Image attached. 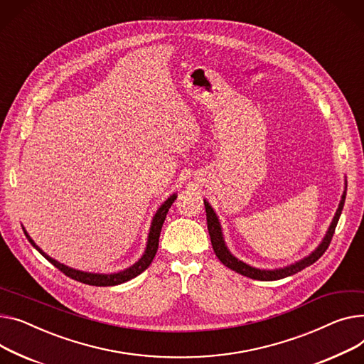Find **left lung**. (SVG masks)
Instances as JSON below:
<instances>
[{
	"label": "left lung",
	"instance_id": "8db88e82",
	"mask_svg": "<svg viewBox=\"0 0 364 364\" xmlns=\"http://www.w3.org/2000/svg\"><path fill=\"white\" fill-rule=\"evenodd\" d=\"M346 195H347V178H344V191H343L340 205H338V209H336V212H335V215L332 218V223H331L325 237L322 238V241L319 243V246L314 249L309 256H304L303 259H300V260H297V262H294L291 264H287V266H284V268H275V269L255 268V266L247 264L246 262L235 257L230 252V249L227 247L220 218H218V215L213 210V208L210 206V203L206 199H203L205 209H206L208 231H209V235H210V243H212L213 252L218 256V259H220L227 266V268L235 271L237 274H241V275H245L247 278H252V279L275 281V279H281V278H285V277H291V275L303 271L304 268H307V266H310L311 263L316 262L326 252V249H328V246L331 243V240H332L335 227L338 224V220H340V216H341V212H343V208H344V202H346Z\"/></svg>",
	"mask_w": 364,
	"mask_h": 364
}]
</instances>
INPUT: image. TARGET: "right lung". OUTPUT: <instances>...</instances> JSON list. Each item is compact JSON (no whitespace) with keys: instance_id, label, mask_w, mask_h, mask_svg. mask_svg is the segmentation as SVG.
Masks as SVG:
<instances>
[{"instance_id":"obj_1","label":"right lung","mask_w":364,"mask_h":364,"mask_svg":"<svg viewBox=\"0 0 364 364\" xmlns=\"http://www.w3.org/2000/svg\"><path fill=\"white\" fill-rule=\"evenodd\" d=\"M177 199V193H173L171 196H169L155 212L154 218H152V223H151V228H149V234H148V241H146V247H144L143 255L140 256V259L133 263L129 268L123 269V271H118V272H111V274H100V272H87V271H80V269H75V268H70V266L53 259L51 256H48L36 243L32 240V237L28 234V231L24 230V235L29 240V243L48 260L51 262L55 268H58L61 272H64L67 277H70L71 279H76L79 282L87 284V285H95V287H111V285H118V284H123L126 281H130L133 278H136L137 275H140L144 269L149 268V264L152 263L156 250H158V243H159V235H161V228L162 224L166 218L168 209L171 208L173 202Z\"/></svg>"}]
</instances>
